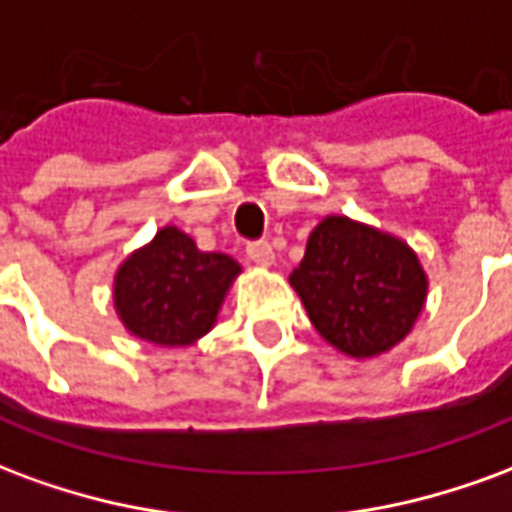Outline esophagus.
<instances>
[{
	"label": "esophagus",
	"instance_id": "obj_1",
	"mask_svg": "<svg viewBox=\"0 0 512 512\" xmlns=\"http://www.w3.org/2000/svg\"><path fill=\"white\" fill-rule=\"evenodd\" d=\"M246 255L257 266H271L274 263V249H271L268 241H252V244H246Z\"/></svg>",
	"mask_w": 512,
	"mask_h": 512
}]
</instances>
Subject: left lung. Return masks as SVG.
I'll list each match as a JSON object with an SVG mask.
<instances>
[{
    "mask_svg": "<svg viewBox=\"0 0 512 512\" xmlns=\"http://www.w3.org/2000/svg\"><path fill=\"white\" fill-rule=\"evenodd\" d=\"M290 285L323 340L354 359L400 343L428 293L411 246L348 216H326L312 230Z\"/></svg>",
    "mask_w": 512,
    "mask_h": 512,
    "instance_id": "1",
    "label": "left lung"
}]
</instances>
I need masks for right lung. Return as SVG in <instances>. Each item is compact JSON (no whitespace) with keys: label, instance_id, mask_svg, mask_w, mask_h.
<instances>
[{"label":"right lung","instance_id":"1","mask_svg":"<svg viewBox=\"0 0 512 512\" xmlns=\"http://www.w3.org/2000/svg\"><path fill=\"white\" fill-rule=\"evenodd\" d=\"M238 274L233 257L200 252L178 227H164L117 271L115 310L139 340L189 345L211 332Z\"/></svg>","mask_w":512,"mask_h":512}]
</instances>
